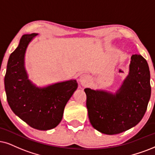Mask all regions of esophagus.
<instances>
[{"instance_id": "34e87169", "label": "esophagus", "mask_w": 155, "mask_h": 155, "mask_svg": "<svg viewBox=\"0 0 155 155\" xmlns=\"http://www.w3.org/2000/svg\"><path fill=\"white\" fill-rule=\"evenodd\" d=\"M90 80V77L87 74H81L79 77V82L81 84H85L87 82H89Z\"/></svg>"}]
</instances>
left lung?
Listing matches in <instances>:
<instances>
[{"label":"left lung","instance_id":"left-lung-1","mask_svg":"<svg viewBox=\"0 0 155 155\" xmlns=\"http://www.w3.org/2000/svg\"><path fill=\"white\" fill-rule=\"evenodd\" d=\"M87 107L92 127L112 135L136 126L144 117L151 96L150 72L141 55L131 57L129 74L115 92L86 88Z\"/></svg>","mask_w":155,"mask_h":155}]
</instances>
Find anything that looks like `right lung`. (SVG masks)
I'll list each match as a JSON object with an SVG mask.
<instances>
[{
    "mask_svg": "<svg viewBox=\"0 0 155 155\" xmlns=\"http://www.w3.org/2000/svg\"><path fill=\"white\" fill-rule=\"evenodd\" d=\"M38 34H24L8 61L4 84L8 103L13 113L38 130L54 129L61 121L68 101L77 89L76 79L38 87L29 79L25 56Z\"/></svg>",
    "mask_w": 155,
    "mask_h": 155,
    "instance_id": "obj_1",
    "label": "right lung"
}]
</instances>
